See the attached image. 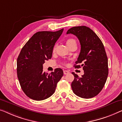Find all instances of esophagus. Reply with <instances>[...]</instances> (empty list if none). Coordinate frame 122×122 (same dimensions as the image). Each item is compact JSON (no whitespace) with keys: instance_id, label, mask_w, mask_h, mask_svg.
I'll return each mask as SVG.
<instances>
[{"instance_id":"obj_1","label":"esophagus","mask_w":122,"mask_h":122,"mask_svg":"<svg viewBox=\"0 0 122 122\" xmlns=\"http://www.w3.org/2000/svg\"><path fill=\"white\" fill-rule=\"evenodd\" d=\"M69 73H70V72H69L68 71H67V70L63 71V73H64V74H68Z\"/></svg>"}]
</instances>
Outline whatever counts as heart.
Segmentation results:
<instances>
[{"instance_id": "obj_1", "label": "heart", "mask_w": 122, "mask_h": 122, "mask_svg": "<svg viewBox=\"0 0 122 122\" xmlns=\"http://www.w3.org/2000/svg\"><path fill=\"white\" fill-rule=\"evenodd\" d=\"M73 43H76V40L73 39V38H69V39H68L66 41V44L67 46H69V45H70ZM55 49H56V46H54V51L55 50Z\"/></svg>"}]
</instances>
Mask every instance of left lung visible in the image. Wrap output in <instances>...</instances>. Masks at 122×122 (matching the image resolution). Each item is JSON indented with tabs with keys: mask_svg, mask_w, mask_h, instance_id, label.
Wrapping results in <instances>:
<instances>
[{
	"mask_svg": "<svg viewBox=\"0 0 122 122\" xmlns=\"http://www.w3.org/2000/svg\"><path fill=\"white\" fill-rule=\"evenodd\" d=\"M73 34L81 44V52L75 68L83 66L84 74L79 77L72 72L74 79L71 84L76 95L84 99L93 97L102 89L108 74V59L103 44L93 30L88 27H73L67 34ZM83 63L80 66L79 64Z\"/></svg>",
	"mask_w": 122,
	"mask_h": 122,
	"instance_id": "left-lung-1",
	"label": "left lung"
}]
</instances>
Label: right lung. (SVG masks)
Listing matches in <instances>:
<instances>
[{
	"mask_svg": "<svg viewBox=\"0 0 122 122\" xmlns=\"http://www.w3.org/2000/svg\"><path fill=\"white\" fill-rule=\"evenodd\" d=\"M63 28L56 32H38L28 40L17 60V74L25 94L34 100H43L55 92L63 75L61 68L50 74L43 72V65L52 57L55 44Z\"/></svg>",
	"mask_w": 122,
	"mask_h": 122,
	"instance_id": "add662e5",
	"label": "right lung"
}]
</instances>
